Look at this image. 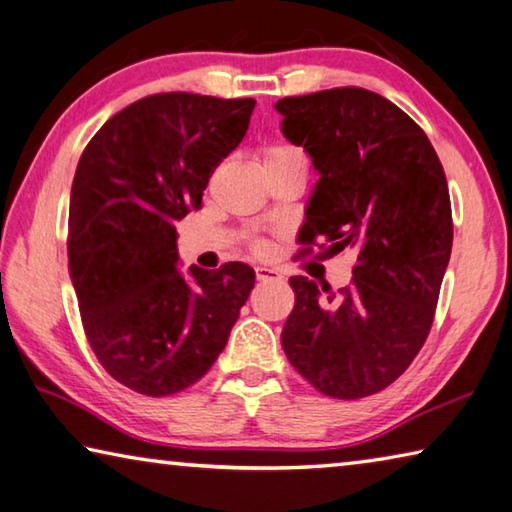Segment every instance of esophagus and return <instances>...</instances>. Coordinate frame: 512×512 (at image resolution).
<instances>
[{
	"label": "esophagus",
	"instance_id": "esophagus-1",
	"mask_svg": "<svg viewBox=\"0 0 512 512\" xmlns=\"http://www.w3.org/2000/svg\"><path fill=\"white\" fill-rule=\"evenodd\" d=\"M256 279L258 281H274V279H281V272L274 270V267L261 265V267H256Z\"/></svg>",
	"mask_w": 512,
	"mask_h": 512
}]
</instances>
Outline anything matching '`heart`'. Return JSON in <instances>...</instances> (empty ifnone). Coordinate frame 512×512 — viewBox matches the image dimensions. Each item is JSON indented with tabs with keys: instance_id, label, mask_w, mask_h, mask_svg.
<instances>
[{
	"instance_id": "obj_1",
	"label": "heart",
	"mask_w": 512,
	"mask_h": 512,
	"mask_svg": "<svg viewBox=\"0 0 512 512\" xmlns=\"http://www.w3.org/2000/svg\"><path fill=\"white\" fill-rule=\"evenodd\" d=\"M283 163H304V156H301L299 149L290 145H270L263 149V167Z\"/></svg>"
}]
</instances>
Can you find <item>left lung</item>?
<instances>
[{
	"mask_svg": "<svg viewBox=\"0 0 512 512\" xmlns=\"http://www.w3.org/2000/svg\"><path fill=\"white\" fill-rule=\"evenodd\" d=\"M274 108L283 136L320 174L301 242L358 254L354 281L338 292L292 276L283 351L324 395H374L406 372L431 331L454 240L445 170L426 133L376 92L333 88Z\"/></svg>",
	"mask_w": 512,
	"mask_h": 512,
	"instance_id": "left-lung-1",
	"label": "left lung"
}]
</instances>
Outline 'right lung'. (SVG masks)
<instances>
[{
    "label": "right lung",
    "instance_id": "obj_1",
    "mask_svg": "<svg viewBox=\"0 0 512 512\" xmlns=\"http://www.w3.org/2000/svg\"><path fill=\"white\" fill-rule=\"evenodd\" d=\"M254 106L192 92L138 99L79 158L67 270L99 363L140 395H174L211 370L254 288L245 263L183 274L177 249V222L201 208Z\"/></svg>",
    "mask_w": 512,
    "mask_h": 512
}]
</instances>
